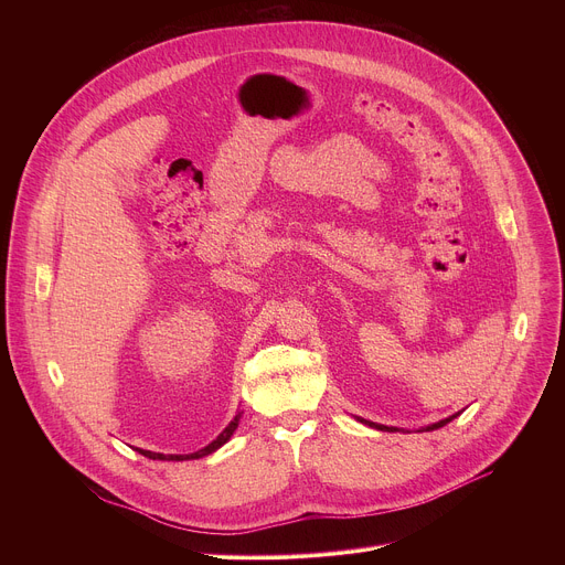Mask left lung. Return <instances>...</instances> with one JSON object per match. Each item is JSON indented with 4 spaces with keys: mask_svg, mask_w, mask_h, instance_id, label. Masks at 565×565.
I'll list each match as a JSON object with an SVG mask.
<instances>
[{
    "mask_svg": "<svg viewBox=\"0 0 565 565\" xmlns=\"http://www.w3.org/2000/svg\"><path fill=\"white\" fill-rule=\"evenodd\" d=\"M460 416V412L458 414H454V416H449V418H445V420H438V423H434V425H427V427H423L420 431H434V429H440V427H445L447 423H451L454 418H458ZM362 425H366V427H371V429H377V431H405V429H397V427H386V425H377V423H371V420H364V418H358Z\"/></svg>",
    "mask_w": 565,
    "mask_h": 565,
    "instance_id": "1",
    "label": "left lung"
}]
</instances>
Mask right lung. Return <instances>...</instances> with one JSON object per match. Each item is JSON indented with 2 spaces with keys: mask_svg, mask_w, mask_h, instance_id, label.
Instances as JSON below:
<instances>
[{
  "mask_svg": "<svg viewBox=\"0 0 565 565\" xmlns=\"http://www.w3.org/2000/svg\"><path fill=\"white\" fill-rule=\"evenodd\" d=\"M238 420H241V412L230 420V425H227L207 447H203V449H199V451H194V454H156V451H147V449H138V451H140L142 456L151 458V460H196V458L210 456V454H214L216 449H221V447L232 438V434L236 431Z\"/></svg>",
  "mask_w": 565,
  "mask_h": 565,
  "instance_id": "obj_1",
  "label": "right lung"
}]
</instances>
